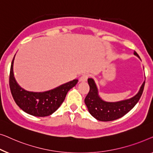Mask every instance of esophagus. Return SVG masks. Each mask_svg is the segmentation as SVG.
Returning a JSON list of instances; mask_svg holds the SVG:
<instances>
[{"mask_svg": "<svg viewBox=\"0 0 153 153\" xmlns=\"http://www.w3.org/2000/svg\"><path fill=\"white\" fill-rule=\"evenodd\" d=\"M88 77H89V76H88L87 74H84L80 77H79V81H80V82H86L87 80Z\"/></svg>", "mask_w": 153, "mask_h": 153, "instance_id": "34e87169", "label": "esophagus"}]
</instances>
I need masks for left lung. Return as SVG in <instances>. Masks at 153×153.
<instances>
[{"instance_id": "1", "label": "left lung", "mask_w": 153, "mask_h": 153, "mask_svg": "<svg viewBox=\"0 0 153 153\" xmlns=\"http://www.w3.org/2000/svg\"><path fill=\"white\" fill-rule=\"evenodd\" d=\"M134 54L139 58L135 51ZM88 84L89 91L85 99V102L89 113L100 121H111L123 117L136 105L143 94L145 81L134 97L118 102H106L102 100L98 95L95 82L92 78L88 79Z\"/></svg>"}]
</instances>
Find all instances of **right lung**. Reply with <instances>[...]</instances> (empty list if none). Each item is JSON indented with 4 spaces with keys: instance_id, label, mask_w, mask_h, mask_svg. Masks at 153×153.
<instances>
[{
    "instance_id": "right-lung-1",
    "label": "right lung",
    "mask_w": 153,
    "mask_h": 153,
    "mask_svg": "<svg viewBox=\"0 0 153 153\" xmlns=\"http://www.w3.org/2000/svg\"><path fill=\"white\" fill-rule=\"evenodd\" d=\"M14 57L10 68L9 83L15 102L23 111L34 117H44L51 115L62 104L68 91L76 86L78 80L74 79L44 92L26 91L18 85L14 77L13 64Z\"/></svg>"
}]
</instances>
